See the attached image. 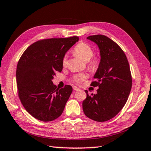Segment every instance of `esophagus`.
<instances>
[{
	"mask_svg": "<svg viewBox=\"0 0 151 151\" xmlns=\"http://www.w3.org/2000/svg\"><path fill=\"white\" fill-rule=\"evenodd\" d=\"M73 91H79L80 90V88L76 86H73Z\"/></svg>",
	"mask_w": 151,
	"mask_h": 151,
	"instance_id": "esophagus-1",
	"label": "esophagus"
}]
</instances>
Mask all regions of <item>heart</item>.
Wrapping results in <instances>:
<instances>
[{"instance_id": "b5f03b06", "label": "heart", "mask_w": 151, "mask_h": 151, "mask_svg": "<svg viewBox=\"0 0 151 151\" xmlns=\"http://www.w3.org/2000/svg\"><path fill=\"white\" fill-rule=\"evenodd\" d=\"M73 53L76 56H78L81 60H82L84 62H88V60H91L92 56L93 55V50L92 47L88 44L85 43H80L74 47ZM67 56H65L64 58H63V65L65 66L67 65ZM97 60L94 59L89 63V66L91 68H93L97 65ZM86 76L84 73H80L78 75L74 77V81L77 83H80L86 79Z\"/></svg>"}]
</instances>
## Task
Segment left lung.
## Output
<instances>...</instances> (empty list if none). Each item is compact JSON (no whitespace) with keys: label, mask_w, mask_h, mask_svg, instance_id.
I'll return each mask as SVG.
<instances>
[{"label":"left lung","mask_w":151,"mask_h":151,"mask_svg":"<svg viewBox=\"0 0 151 151\" xmlns=\"http://www.w3.org/2000/svg\"><path fill=\"white\" fill-rule=\"evenodd\" d=\"M97 45L100 62L93 78L97 94L89 95L82 102L83 111L89 119L104 122L112 119L127 101L132 86L130 67L125 54L108 37L97 35L87 37Z\"/></svg>","instance_id":"obj_1"}]
</instances>
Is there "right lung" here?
Returning a JSON list of instances; mask_svg holds the SVG:
<instances>
[{
    "label": "right lung",
    "instance_id": "add662e5",
    "mask_svg": "<svg viewBox=\"0 0 151 151\" xmlns=\"http://www.w3.org/2000/svg\"><path fill=\"white\" fill-rule=\"evenodd\" d=\"M78 41V37L38 41L19 60L16 82L19 99L27 112L39 121H54L64 110L73 88L66 85L56 89L52 80L56 72L62 71L66 52Z\"/></svg>",
    "mask_w": 151,
    "mask_h": 151
}]
</instances>
